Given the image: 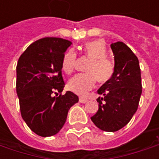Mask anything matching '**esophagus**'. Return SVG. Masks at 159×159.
Returning a JSON list of instances; mask_svg holds the SVG:
<instances>
[{
	"instance_id": "34e87169",
	"label": "esophagus",
	"mask_w": 159,
	"mask_h": 159,
	"mask_svg": "<svg viewBox=\"0 0 159 159\" xmlns=\"http://www.w3.org/2000/svg\"><path fill=\"white\" fill-rule=\"evenodd\" d=\"M88 100L87 99H84V98H79V102L80 103H86Z\"/></svg>"
}]
</instances>
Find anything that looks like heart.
Listing matches in <instances>:
<instances>
[{"instance_id": "obj_1", "label": "heart", "mask_w": 159, "mask_h": 159, "mask_svg": "<svg viewBox=\"0 0 159 159\" xmlns=\"http://www.w3.org/2000/svg\"><path fill=\"white\" fill-rule=\"evenodd\" d=\"M83 53L90 59L86 67L87 73L76 75L68 83V89L80 96H85L93 89L96 79L100 83H106L114 73V64L107 57V50L103 42L96 40L87 42L83 46ZM76 63V52L69 50L63 57L62 70L66 74H70Z\"/></svg>"}]
</instances>
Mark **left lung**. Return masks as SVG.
<instances>
[{
	"label": "left lung",
	"mask_w": 159,
	"mask_h": 159,
	"mask_svg": "<svg viewBox=\"0 0 159 159\" xmlns=\"http://www.w3.org/2000/svg\"><path fill=\"white\" fill-rule=\"evenodd\" d=\"M113 52L114 73L98 89L99 109L91 120L100 129L115 132L129 122L137 111L142 93L139 60L122 42L111 44Z\"/></svg>",
	"instance_id": "left-lung-1"
}]
</instances>
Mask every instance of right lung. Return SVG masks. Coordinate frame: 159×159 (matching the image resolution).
I'll return each instance as SVG.
<instances>
[{
  "label": "right lung",
  "instance_id": "add662e5",
  "mask_svg": "<svg viewBox=\"0 0 159 159\" xmlns=\"http://www.w3.org/2000/svg\"><path fill=\"white\" fill-rule=\"evenodd\" d=\"M70 45V41L62 38H42L30 44L18 61L16 90L21 116L40 136L58 133L66 123L70 108L79 100L70 91L61 94L65 87L63 57Z\"/></svg>",
  "mask_w": 159,
  "mask_h": 159
}]
</instances>
